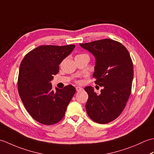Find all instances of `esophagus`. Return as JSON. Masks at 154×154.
<instances>
[{
	"label": "esophagus",
	"mask_w": 154,
	"mask_h": 154,
	"mask_svg": "<svg viewBox=\"0 0 154 154\" xmlns=\"http://www.w3.org/2000/svg\"><path fill=\"white\" fill-rule=\"evenodd\" d=\"M83 89L82 87H76V91H77V92H79V91H82Z\"/></svg>",
	"instance_id": "1"
}]
</instances>
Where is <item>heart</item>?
Returning <instances> with one entry per match:
<instances>
[{
  "instance_id": "heart-1",
  "label": "heart",
  "mask_w": 154,
  "mask_h": 154,
  "mask_svg": "<svg viewBox=\"0 0 154 154\" xmlns=\"http://www.w3.org/2000/svg\"><path fill=\"white\" fill-rule=\"evenodd\" d=\"M87 55V54H79V55H77V56H79V55Z\"/></svg>"
}]
</instances>
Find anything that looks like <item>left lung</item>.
Instances as JSON below:
<instances>
[{"label":"left lung","instance_id":"1","mask_svg":"<svg viewBox=\"0 0 154 154\" xmlns=\"http://www.w3.org/2000/svg\"><path fill=\"white\" fill-rule=\"evenodd\" d=\"M80 45L95 57L94 83L103 87L99 94L90 86L85 88L89 96L85 105L88 116L99 124L112 122L122 112L131 94L134 77L131 57L125 46L111 39Z\"/></svg>","mask_w":154,"mask_h":154}]
</instances>
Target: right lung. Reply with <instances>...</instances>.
I'll return each instance as SVG.
<instances>
[{
	"mask_svg": "<svg viewBox=\"0 0 154 154\" xmlns=\"http://www.w3.org/2000/svg\"><path fill=\"white\" fill-rule=\"evenodd\" d=\"M75 45H40L25 55L20 65L18 90L26 109L37 122L55 124L63 119L75 88L52 89L50 81L58 73L60 65Z\"/></svg>",
	"mask_w": 154,
	"mask_h": 154,
	"instance_id": "right-lung-1",
	"label": "right lung"
}]
</instances>
